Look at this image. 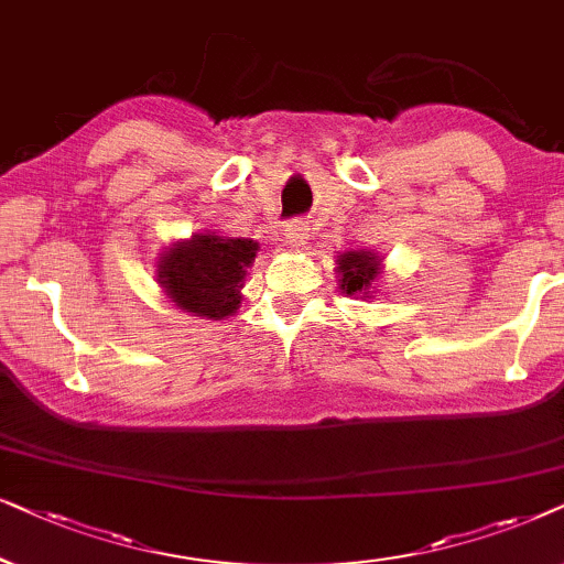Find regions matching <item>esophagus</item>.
I'll list each match as a JSON object with an SVG mask.
<instances>
[{
  "label": "esophagus",
  "mask_w": 564,
  "mask_h": 564,
  "mask_svg": "<svg viewBox=\"0 0 564 564\" xmlns=\"http://www.w3.org/2000/svg\"><path fill=\"white\" fill-rule=\"evenodd\" d=\"M283 239H286V245L291 247H304L306 239H310V227H306L304 221H291L283 227Z\"/></svg>",
  "instance_id": "34e87169"
}]
</instances>
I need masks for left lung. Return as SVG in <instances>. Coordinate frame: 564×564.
<instances>
[{"label": "left lung", "mask_w": 564, "mask_h": 564, "mask_svg": "<svg viewBox=\"0 0 564 564\" xmlns=\"http://www.w3.org/2000/svg\"><path fill=\"white\" fill-rule=\"evenodd\" d=\"M381 270H384V258L373 250H348L335 260L337 286L352 299H371L377 294Z\"/></svg>", "instance_id": "left-lung-1"}]
</instances>
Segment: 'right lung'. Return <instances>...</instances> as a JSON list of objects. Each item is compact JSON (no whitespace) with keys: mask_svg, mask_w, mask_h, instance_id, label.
<instances>
[{"mask_svg":"<svg viewBox=\"0 0 564 564\" xmlns=\"http://www.w3.org/2000/svg\"><path fill=\"white\" fill-rule=\"evenodd\" d=\"M260 245L204 229L177 239L156 258V283L177 310L200 319H229L242 304L247 268Z\"/></svg>","mask_w":564,"mask_h":564,"instance_id":"obj_1","label":"right lung"}]
</instances>
